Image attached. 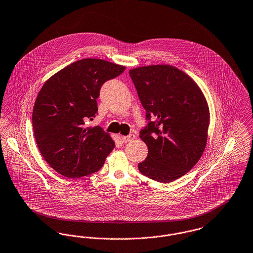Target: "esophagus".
Listing matches in <instances>:
<instances>
[{
  "mask_svg": "<svg viewBox=\"0 0 253 253\" xmlns=\"http://www.w3.org/2000/svg\"><path fill=\"white\" fill-rule=\"evenodd\" d=\"M121 141L123 143H127V142H130L131 140H133L135 138V135L134 134H129V135H121Z\"/></svg>",
  "mask_w": 253,
  "mask_h": 253,
  "instance_id": "1",
  "label": "esophagus"
}]
</instances>
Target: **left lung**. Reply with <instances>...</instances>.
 <instances>
[{
	"label": "left lung",
	"instance_id": "1",
	"mask_svg": "<svg viewBox=\"0 0 253 253\" xmlns=\"http://www.w3.org/2000/svg\"><path fill=\"white\" fill-rule=\"evenodd\" d=\"M129 74L146 119H154L140 131L148 156L138 170L156 181H174L204 154L210 119L208 101L193 79L174 66H143Z\"/></svg>",
	"mask_w": 253,
	"mask_h": 253
}]
</instances>
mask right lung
Wrapping results in <instances>:
<instances>
[{
    "instance_id": "1",
    "label": "right lung",
    "mask_w": 253,
    "mask_h": 253,
    "mask_svg": "<svg viewBox=\"0 0 253 253\" xmlns=\"http://www.w3.org/2000/svg\"><path fill=\"white\" fill-rule=\"evenodd\" d=\"M124 70L106 60H78L40 89L32 112L35 140L45 162L62 176L80 178L98 171L115 148L109 133L100 126L85 127V121L98 111L103 83Z\"/></svg>"
}]
</instances>
